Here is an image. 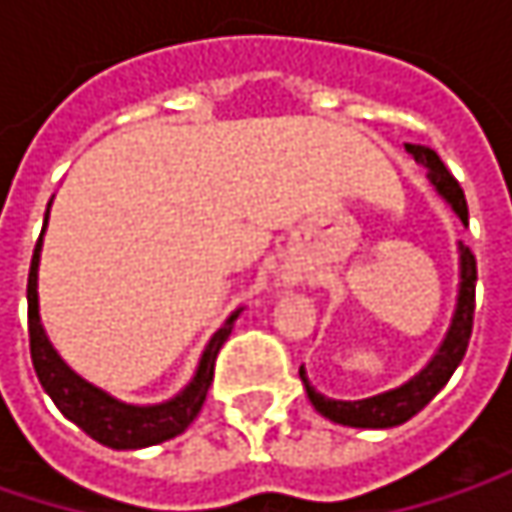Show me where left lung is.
<instances>
[{
    "instance_id": "8db88e82",
    "label": "left lung",
    "mask_w": 512,
    "mask_h": 512,
    "mask_svg": "<svg viewBox=\"0 0 512 512\" xmlns=\"http://www.w3.org/2000/svg\"><path fill=\"white\" fill-rule=\"evenodd\" d=\"M406 151L415 156L418 165L427 168V177L433 180V186L448 198V204L457 210L462 222H468V204L462 195V186L457 177L448 171V165L439 159V154L427 145H406ZM462 260V284H460V302H457V314H454V326L439 350V356L430 361V367L415 376L412 382L388 391V394H376L367 400H356V403H344V400H329L323 394H317L308 379L305 370L299 367V376L305 382V391L314 403V409L344 427H364V430H385V427H397L403 421H409L412 415H418L442 388L445 382L454 376V370L460 367L462 356L468 350L471 341V329H474V284H477V260L471 255L468 246H460Z\"/></svg>"
}]
</instances>
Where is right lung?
I'll list each match as a JSON object with an SVG mask.
<instances>
[{
    "label": "right lung",
    "instance_id": "obj_1",
    "mask_svg": "<svg viewBox=\"0 0 512 512\" xmlns=\"http://www.w3.org/2000/svg\"><path fill=\"white\" fill-rule=\"evenodd\" d=\"M38 252H41V240L35 243L29 284H26L29 350H32L35 373H38L44 391L52 397V403L61 409V415L70 418L94 442L115 448V451H136V448H148V445H159L165 439L180 436L198 418V412L207 400L213 370H216V356H219L222 344L228 341L237 314H231L228 323L213 335V341L207 344V350L201 356L195 379L189 382V388L183 394H177L174 400L159 403V406H127V403H118L115 397L103 394L100 388L88 385L85 379H79L50 347V341L41 329V317H38Z\"/></svg>",
    "mask_w": 512,
    "mask_h": 512
}]
</instances>
